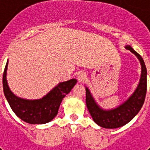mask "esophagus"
<instances>
[{
    "label": "esophagus",
    "instance_id": "esophagus-1",
    "mask_svg": "<svg viewBox=\"0 0 150 150\" xmlns=\"http://www.w3.org/2000/svg\"><path fill=\"white\" fill-rule=\"evenodd\" d=\"M86 73L83 72V71H79V72H78L77 79L79 80V82H83L85 81V79H86Z\"/></svg>",
    "mask_w": 150,
    "mask_h": 150
}]
</instances>
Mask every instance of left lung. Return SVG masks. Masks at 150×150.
Wrapping results in <instances>:
<instances>
[{
    "label": "left lung",
    "instance_id": "left-lung-1",
    "mask_svg": "<svg viewBox=\"0 0 150 150\" xmlns=\"http://www.w3.org/2000/svg\"><path fill=\"white\" fill-rule=\"evenodd\" d=\"M125 48L137 57L142 65L139 84L132 96L115 109L103 110L96 104L88 88H86V102L89 114L95 123L103 128H117L128 124L139 113L144 103L147 90V70L144 61L141 55L134 50L131 46H126Z\"/></svg>",
    "mask_w": 150,
    "mask_h": 150
}]
</instances>
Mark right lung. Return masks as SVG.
Instances as JSON below:
<instances>
[{
  "label": "right lung",
  "instance_id": "add662e5",
  "mask_svg": "<svg viewBox=\"0 0 150 150\" xmlns=\"http://www.w3.org/2000/svg\"><path fill=\"white\" fill-rule=\"evenodd\" d=\"M7 67L8 62L3 74L4 96L14 113L22 121L29 124H45L53 120L57 114L63 98L70 93L77 82L75 79L61 82L40 100H24L15 96L9 89L6 79Z\"/></svg>",
  "mask_w": 150,
  "mask_h": 150
}]
</instances>
